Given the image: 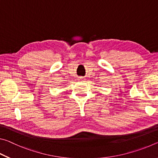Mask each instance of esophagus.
Instances as JSON below:
<instances>
[{"mask_svg": "<svg viewBox=\"0 0 158 158\" xmlns=\"http://www.w3.org/2000/svg\"><path fill=\"white\" fill-rule=\"evenodd\" d=\"M79 80H84V78H83V77H79Z\"/></svg>", "mask_w": 158, "mask_h": 158, "instance_id": "34e87169", "label": "esophagus"}]
</instances>
